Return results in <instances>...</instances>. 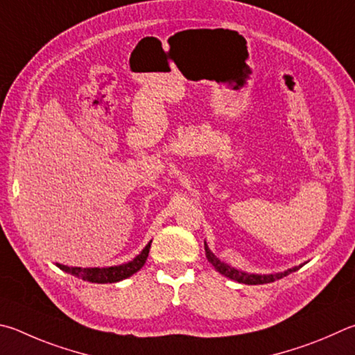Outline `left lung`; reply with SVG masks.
Returning <instances> with one entry per match:
<instances>
[{
    "label": "left lung",
    "mask_w": 355,
    "mask_h": 355,
    "mask_svg": "<svg viewBox=\"0 0 355 355\" xmlns=\"http://www.w3.org/2000/svg\"><path fill=\"white\" fill-rule=\"evenodd\" d=\"M205 251H206V257H208V261L214 266V268L217 270L218 273H222L223 276H227L230 279H234L237 282H242V284H248V286H256V284H268V282H273L276 279H281L287 276L288 273L296 272V270H300V267H293V268H288L286 272L282 273H276V275H250V273H243L239 272V270H236L233 267L227 266V263H223L222 261H218V257H216L214 254L211 253V250L208 248V245L205 243Z\"/></svg>",
    "instance_id": "8db88e82"
}]
</instances>
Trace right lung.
Returning a JSON list of instances; mask_svg holds the SVG:
<instances>
[{"label":"right lung","mask_w":355,"mask_h":355,"mask_svg":"<svg viewBox=\"0 0 355 355\" xmlns=\"http://www.w3.org/2000/svg\"><path fill=\"white\" fill-rule=\"evenodd\" d=\"M150 243L152 242L147 243L146 248L141 251L133 261L122 263V266L107 267V268H80V267H68V266H62V263H57V267L63 270V272L76 276V278H80L88 282H98V284L118 282L128 278V276H132L133 273H137L138 270L144 266L147 261V256H149Z\"/></svg>","instance_id":"obj_1"}]
</instances>
